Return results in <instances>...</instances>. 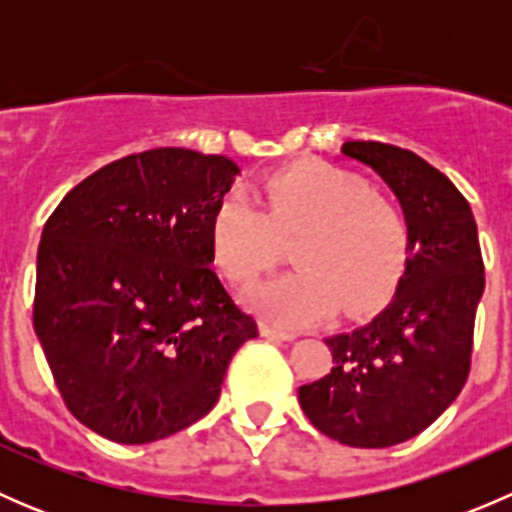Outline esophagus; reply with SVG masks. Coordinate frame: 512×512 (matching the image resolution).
Listing matches in <instances>:
<instances>
[{"label": "esophagus", "mask_w": 512, "mask_h": 512, "mask_svg": "<svg viewBox=\"0 0 512 512\" xmlns=\"http://www.w3.org/2000/svg\"><path fill=\"white\" fill-rule=\"evenodd\" d=\"M260 332H262V337L282 339V342H292V339H297V334H294V332H282V329L272 327V324H267V322L260 324Z\"/></svg>", "instance_id": "esophagus-1"}]
</instances>
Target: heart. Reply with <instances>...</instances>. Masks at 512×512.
Segmentation results:
<instances>
[{
  "mask_svg": "<svg viewBox=\"0 0 512 512\" xmlns=\"http://www.w3.org/2000/svg\"><path fill=\"white\" fill-rule=\"evenodd\" d=\"M260 209L232 190L210 215V250L232 285L247 287L272 270L280 237L299 235L292 262L299 270L247 294V302L277 327H307L361 314L394 289L409 257V220L369 183L327 160H299L267 175Z\"/></svg>",
  "mask_w": 512,
  "mask_h": 512,
  "instance_id": "b5f03b06",
  "label": "heart"
}]
</instances>
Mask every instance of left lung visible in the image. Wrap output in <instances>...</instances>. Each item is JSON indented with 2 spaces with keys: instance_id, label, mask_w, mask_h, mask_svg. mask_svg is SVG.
Instances as JSON below:
<instances>
[{
  "instance_id": "8db88e82",
  "label": "left lung",
  "mask_w": 512,
  "mask_h": 512,
  "mask_svg": "<svg viewBox=\"0 0 512 512\" xmlns=\"http://www.w3.org/2000/svg\"><path fill=\"white\" fill-rule=\"evenodd\" d=\"M342 153L394 190L409 220V257L394 297L371 322L324 339L332 371L297 396L324 436L386 448L418 436L461 394L483 257L471 205L441 170L379 141H347Z\"/></svg>"
}]
</instances>
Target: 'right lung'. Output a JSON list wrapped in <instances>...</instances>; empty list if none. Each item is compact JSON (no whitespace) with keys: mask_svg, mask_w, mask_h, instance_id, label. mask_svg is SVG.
<instances>
[{"mask_svg":"<svg viewBox=\"0 0 512 512\" xmlns=\"http://www.w3.org/2000/svg\"><path fill=\"white\" fill-rule=\"evenodd\" d=\"M237 173L225 156L153 148L103 165L46 220L34 332L98 436L133 446L188 428L257 337L210 267V215Z\"/></svg>","mask_w":512,"mask_h":512,"instance_id":"1","label":"right lung"}]
</instances>
